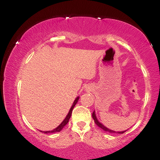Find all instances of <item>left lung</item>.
Listing matches in <instances>:
<instances>
[{
  "mask_svg": "<svg viewBox=\"0 0 160 160\" xmlns=\"http://www.w3.org/2000/svg\"><path fill=\"white\" fill-rule=\"evenodd\" d=\"M92 118H93L94 121V122H95V123H96V124H97L98 126V127H100L101 128H102L103 130H105V131H108V132H110V133H124V132H125V131H121V132H116V131H114V130H109V129H108L107 128H105V127H104V125H102V124H101V123H99L98 121V120H97V118H96L95 114H94V111L93 113H92Z\"/></svg>",
  "mask_w": 160,
  "mask_h": 160,
  "instance_id": "1",
  "label": "left lung"
}]
</instances>
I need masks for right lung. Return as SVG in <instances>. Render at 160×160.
Masks as SVG:
<instances>
[{"label":"right lung","mask_w":160,"mask_h":160,"mask_svg":"<svg viewBox=\"0 0 160 160\" xmlns=\"http://www.w3.org/2000/svg\"><path fill=\"white\" fill-rule=\"evenodd\" d=\"M78 98H79L78 97V98H77L76 99H75V101H74V102H73L72 106V108H70V111H69V112H68V115H67V116H66V118H65L64 121H63L62 122V123H60V124L59 125V126L57 127V128H56V129H54V130H51V131H43V133H56V132H59L60 130H62V128H64V127L66 126V125L67 124V123H68V121H69L70 118H71L72 112L73 108H74V107H75V104H77V102H78ZM41 132H42V131H41Z\"/></svg>","instance_id":"right-lung-1"}]
</instances>
